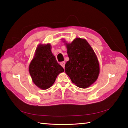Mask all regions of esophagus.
Returning <instances> with one entry per match:
<instances>
[{
    "instance_id": "esophagus-1",
    "label": "esophagus",
    "mask_w": 128,
    "mask_h": 128,
    "mask_svg": "<svg viewBox=\"0 0 128 128\" xmlns=\"http://www.w3.org/2000/svg\"><path fill=\"white\" fill-rule=\"evenodd\" d=\"M65 64H66V62H60V65L63 67V68H64V66H65Z\"/></svg>"
}]
</instances>
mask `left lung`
Segmentation results:
<instances>
[{
  "label": "left lung",
  "instance_id": "obj_1",
  "mask_svg": "<svg viewBox=\"0 0 128 128\" xmlns=\"http://www.w3.org/2000/svg\"><path fill=\"white\" fill-rule=\"evenodd\" d=\"M69 60L65 72L73 83L80 88H87L98 78L99 65L94 50L86 40L77 38L66 44Z\"/></svg>",
  "mask_w": 128,
  "mask_h": 128
}]
</instances>
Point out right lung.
Returning a JSON list of instances; mask_svg holds the SVG:
<instances>
[{"mask_svg": "<svg viewBox=\"0 0 128 128\" xmlns=\"http://www.w3.org/2000/svg\"><path fill=\"white\" fill-rule=\"evenodd\" d=\"M29 70L34 83L43 90L52 86L58 75L64 71L51 52L50 44H40L37 47Z\"/></svg>", "mask_w": 128, "mask_h": 128, "instance_id": "1", "label": "right lung"}]
</instances>
